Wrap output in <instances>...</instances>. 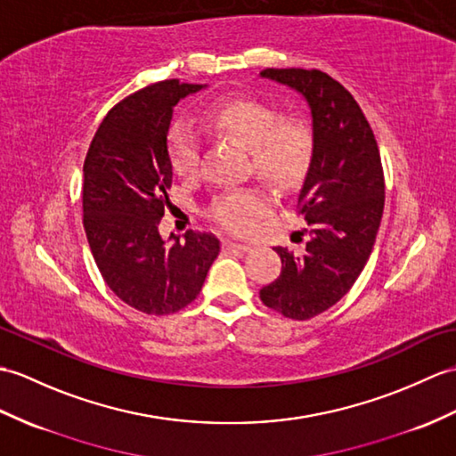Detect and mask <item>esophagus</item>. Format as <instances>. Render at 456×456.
Segmentation results:
<instances>
[{
	"instance_id": "esophagus-1",
	"label": "esophagus",
	"mask_w": 456,
	"mask_h": 456,
	"mask_svg": "<svg viewBox=\"0 0 456 456\" xmlns=\"http://www.w3.org/2000/svg\"><path fill=\"white\" fill-rule=\"evenodd\" d=\"M224 248H225V250H239V252L250 250L248 245H242V242H235V240H231V239H225V240H224Z\"/></svg>"
}]
</instances>
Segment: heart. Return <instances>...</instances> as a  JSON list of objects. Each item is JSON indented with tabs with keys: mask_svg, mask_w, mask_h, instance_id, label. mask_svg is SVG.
<instances>
[{
	"mask_svg": "<svg viewBox=\"0 0 456 456\" xmlns=\"http://www.w3.org/2000/svg\"><path fill=\"white\" fill-rule=\"evenodd\" d=\"M209 130L231 137L250 153L254 173L281 190L297 186L313 163V130L297 116H281L273 104L239 97L219 102L204 114ZM168 159L178 176L192 178L202 167V142L188 120L180 118L168 132ZM268 208L258 188L221 194L209 208V217L231 232H247Z\"/></svg>",
	"mask_w": 456,
	"mask_h": 456,
	"instance_id": "b5f03b06",
	"label": "heart"
}]
</instances>
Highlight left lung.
I'll return each instance as SVG.
<instances>
[{"label":"left lung","mask_w":456,"mask_h":456,"mask_svg":"<svg viewBox=\"0 0 456 456\" xmlns=\"http://www.w3.org/2000/svg\"><path fill=\"white\" fill-rule=\"evenodd\" d=\"M260 76L299 91L313 114V163L297 196L309 237L301 254L276 248L281 273L260 289L268 309L306 321L340 301L365 268L385 208L383 165L371 126L342 83L301 68Z\"/></svg>","instance_id":"left-lung-1"}]
</instances>
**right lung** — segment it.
Instances as JSON below:
<instances>
[{
	"label": "right lung",
	"instance_id": "1",
	"mask_svg": "<svg viewBox=\"0 0 456 456\" xmlns=\"http://www.w3.org/2000/svg\"><path fill=\"white\" fill-rule=\"evenodd\" d=\"M202 85L165 79L122 99L94 132L83 163V227L102 280L145 314H173L202 291L219 254L211 232L159 235L171 206L167 135L173 109Z\"/></svg>",
	"mask_w": 456,
	"mask_h": 456
}]
</instances>
